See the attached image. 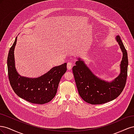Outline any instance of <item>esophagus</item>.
Returning a JSON list of instances; mask_svg holds the SVG:
<instances>
[{"label": "esophagus", "mask_w": 134, "mask_h": 134, "mask_svg": "<svg viewBox=\"0 0 134 134\" xmlns=\"http://www.w3.org/2000/svg\"><path fill=\"white\" fill-rule=\"evenodd\" d=\"M72 64L71 62H68L67 63V69L68 70H70L72 68Z\"/></svg>", "instance_id": "obj_1"}]
</instances>
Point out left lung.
Instances as JSON below:
<instances>
[{"label":"left lung","mask_w":134,"mask_h":134,"mask_svg":"<svg viewBox=\"0 0 134 134\" xmlns=\"http://www.w3.org/2000/svg\"><path fill=\"white\" fill-rule=\"evenodd\" d=\"M116 40L122 52V58L120 64V73L112 81L108 82L97 77L80 58L78 59L72 68L79 94L88 103L100 104L115 99L125 86L127 75V53L119 36Z\"/></svg>","instance_id":"obj_1"}]
</instances>
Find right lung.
I'll return each instance as SVG.
<instances>
[{
  "label": "right lung",
  "mask_w": 134,
  "mask_h": 134,
  "mask_svg": "<svg viewBox=\"0 0 134 134\" xmlns=\"http://www.w3.org/2000/svg\"><path fill=\"white\" fill-rule=\"evenodd\" d=\"M17 37L10 47L7 59L8 72L10 86L20 98L35 104H42L54 98L62 76L66 71V63L55 66L38 78L20 75L15 68L14 51Z\"/></svg>",
  "instance_id": "right-lung-1"
}]
</instances>
